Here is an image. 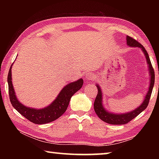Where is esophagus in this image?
<instances>
[{"label":"esophagus","instance_id":"esophagus-1","mask_svg":"<svg viewBox=\"0 0 159 159\" xmlns=\"http://www.w3.org/2000/svg\"><path fill=\"white\" fill-rule=\"evenodd\" d=\"M85 78H86V79H87V80H93V78H94V75H93V74L88 73V74H86Z\"/></svg>","mask_w":159,"mask_h":159}]
</instances>
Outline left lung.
<instances>
[{
  "label": "left lung",
  "instance_id": "obj_1",
  "mask_svg": "<svg viewBox=\"0 0 159 159\" xmlns=\"http://www.w3.org/2000/svg\"><path fill=\"white\" fill-rule=\"evenodd\" d=\"M126 41H127V45L128 46L141 48L142 52L144 54L147 62L148 64V67H149V75L151 76L149 87L147 95L144 99L143 102H142L138 107H137L135 109H134L131 111H129L128 113H123V114H114V113H110L109 111H107V110H106L105 108L104 107L103 104H102V93L101 90V88L99 87V85L98 84L96 86L97 88H98V93L95 98V102H94V109H95V111L96 113V114L98 116V117L100 118L102 120L109 123V124H126V123H129L131 120H133V118H135L137 116H138L141 112L143 111L144 110L147 108L148 104H149L151 95H152V93L153 87H154V71L152 67V63H151L149 55H148L147 50H145V48L143 46H142V44L139 43L138 41L134 40L132 37L127 36V37H126Z\"/></svg>",
  "mask_w": 159,
  "mask_h": 159
}]
</instances>
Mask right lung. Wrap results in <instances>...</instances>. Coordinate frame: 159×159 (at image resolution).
Here are the masks:
<instances>
[{"mask_svg": "<svg viewBox=\"0 0 159 159\" xmlns=\"http://www.w3.org/2000/svg\"><path fill=\"white\" fill-rule=\"evenodd\" d=\"M12 64L10 66L7 76L10 102L12 107L20 114L25 116L26 119L36 124H45L54 121L60 118L66 111L71 97L82 88L83 84L82 79H79L76 81L69 83L63 88L57 98L49 106L40 109L31 108L21 104L16 97L12 83Z\"/></svg>", "mask_w": 159, "mask_h": 159, "instance_id": "add662e5", "label": "right lung"}]
</instances>
